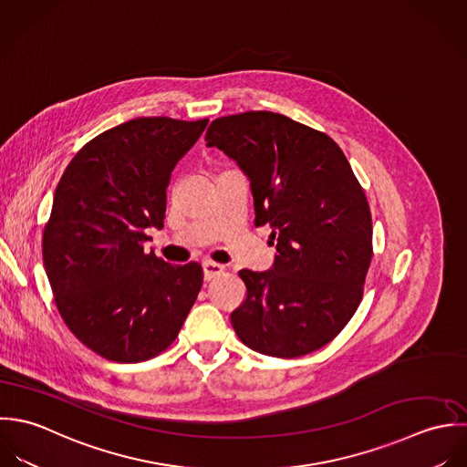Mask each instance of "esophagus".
Listing matches in <instances>:
<instances>
[{
  "mask_svg": "<svg viewBox=\"0 0 467 467\" xmlns=\"http://www.w3.org/2000/svg\"><path fill=\"white\" fill-rule=\"evenodd\" d=\"M202 267H203V278L205 280H213V278H216V276H220L222 273H223V265H220V264H214V262H209V260H205L203 264H202Z\"/></svg>",
  "mask_w": 467,
  "mask_h": 467,
  "instance_id": "1",
  "label": "esophagus"
}]
</instances>
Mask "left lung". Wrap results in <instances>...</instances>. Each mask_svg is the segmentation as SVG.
<instances>
[{"instance_id":"1","label":"left lung","mask_w":467,"mask_h":467,"mask_svg":"<svg viewBox=\"0 0 467 467\" xmlns=\"http://www.w3.org/2000/svg\"><path fill=\"white\" fill-rule=\"evenodd\" d=\"M251 181L254 225H269L267 273L242 269L244 303L231 314L240 341L273 358L330 343L356 314L372 262V214L341 148L275 111L214 119L205 133Z\"/></svg>"}]
</instances>
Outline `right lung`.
<instances>
[{"instance_id":"1","label":"right lung","mask_w":467,"mask_h":467,"mask_svg":"<svg viewBox=\"0 0 467 467\" xmlns=\"http://www.w3.org/2000/svg\"><path fill=\"white\" fill-rule=\"evenodd\" d=\"M209 119L139 117L102 131L67 166L43 231V264L70 332L115 363H140L179 336L200 292V264L146 253L164 227L166 189Z\"/></svg>"}]
</instances>
